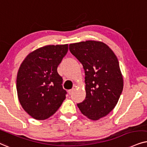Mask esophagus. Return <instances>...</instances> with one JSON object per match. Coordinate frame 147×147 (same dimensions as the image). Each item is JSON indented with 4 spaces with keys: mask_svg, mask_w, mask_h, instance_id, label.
I'll list each match as a JSON object with an SVG mask.
<instances>
[{
    "mask_svg": "<svg viewBox=\"0 0 147 147\" xmlns=\"http://www.w3.org/2000/svg\"><path fill=\"white\" fill-rule=\"evenodd\" d=\"M76 88H77V86H75V85L73 86V87H72V89H70V90H68V94H69V95L72 94V93L73 92V91H75V90L76 89Z\"/></svg>",
    "mask_w": 147,
    "mask_h": 147,
    "instance_id": "1",
    "label": "esophagus"
}]
</instances>
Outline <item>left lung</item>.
I'll return each instance as SVG.
<instances>
[{
  "mask_svg": "<svg viewBox=\"0 0 147 147\" xmlns=\"http://www.w3.org/2000/svg\"><path fill=\"white\" fill-rule=\"evenodd\" d=\"M70 52L85 70V99L77 106L84 116L98 120L116 107L124 87L118 58L112 50L99 41L70 44Z\"/></svg>",
  "mask_w": 147,
  "mask_h": 147,
  "instance_id": "8db88e82",
  "label": "left lung"
}]
</instances>
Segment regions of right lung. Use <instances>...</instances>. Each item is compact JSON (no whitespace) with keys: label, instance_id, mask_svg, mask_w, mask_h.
Returning a JSON list of instances; mask_svg holds the SVG:
<instances>
[{"label":"right lung","instance_id":"add662e5","mask_svg":"<svg viewBox=\"0 0 147 147\" xmlns=\"http://www.w3.org/2000/svg\"><path fill=\"white\" fill-rule=\"evenodd\" d=\"M68 49V44L47 45L30 52L21 64L17 96L23 109L36 120L50 118L66 98L57 68Z\"/></svg>","mask_w":147,"mask_h":147}]
</instances>
